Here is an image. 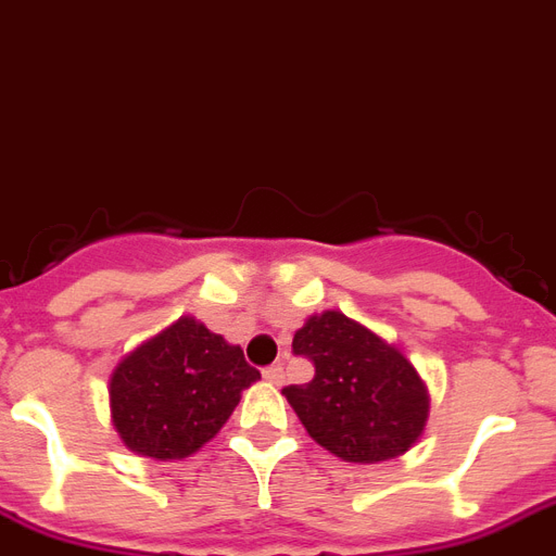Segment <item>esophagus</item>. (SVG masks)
<instances>
[{
  "label": "esophagus",
  "mask_w": 556,
  "mask_h": 556,
  "mask_svg": "<svg viewBox=\"0 0 556 556\" xmlns=\"http://www.w3.org/2000/svg\"><path fill=\"white\" fill-rule=\"evenodd\" d=\"M263 377L270 386H282V382H286V368H282V365H268L263 371Z\"/></svg>",
  "instance_id": "1"
}]
</instances>
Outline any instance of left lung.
<instances>
[{
	"instance_id": "obj_1",
	"label": "left lung",
	"mask_w": 556,
	"mask_h": 556,
	"mask_svg": "<svg viewBox=\"0 0 556 556\" xmlns=\"http://www.w3.org/2000/svg\"><path fill=\"white\" fill-rule=\"evenodd\" d=\"M293 354L314 363V380L282 394L323 448L345 463H382L419 440L428 419L426 382L377 333L325 311L293 333Z\"/></svg>"
}]
</instances>
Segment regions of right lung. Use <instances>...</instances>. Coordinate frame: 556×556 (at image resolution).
I'll use <instances>...</instances> for the list:
<instances>
[{
	"mask_svg": "<svg viewBox=\"0 0 556 556\" xmlns=\"http://www.w3.org/2000/svg\"><path fill=\"white\" fill-rule=\"evenodd\" d=\"M260 371L191 317L142 342L111 377V414L122 442L153 459H182L228 422Z\"/></svg>",
	"mask_w": 556,
	"mask_h": 556,
	"instance_id": "add662e5",
	"label": "right lung"
}]
</instances>
